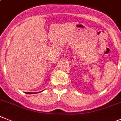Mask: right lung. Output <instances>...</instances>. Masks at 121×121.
Listing matches in <instances>:
<instances>
[{
	"instance_id": "add662e5",
	"label": "right lung",
	"mask_w": 121,
	"mask_h": 121,
	"mask_svg": "<svg viewBox=\"0 0 121 121\" xmlns=\"http://www.w3.org/2000/svg\"><path fill=\"white\" fill-rule=\"evenodd\" d=\"M27 94H33V92H26Z\"/></svg>"
}]
</instances>
